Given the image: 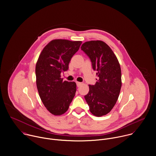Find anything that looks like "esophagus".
Segmentation results:
<instances>
[{"instance_id": "esophagus-1", "label": "esophagus", "mask_w": 156, "mask_h": 156, "mask_svg": "<svg viewBox=\"0 0 156 156\" xmlns=\"http://www.w3.org/2000/svg\"><path fill=\"white\" fill-rule=\"evenodd\" d=\"M76 84H77V87H80L82 85V83L79 82H76Z\"/></svg>"}]
</instances>
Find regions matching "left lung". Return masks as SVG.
I'll list each match as a JSON object with an SVG mask.
<instances>
[{
    "mask_svg": "<svg viewBox=\"0 0 156 156\" xmlns=\"http://www.w3.org/2000/svg\"><path fill=\"white\" fill-rule=\"evenodd\" d=\"M90 58L98 76L95 85H89L85 99L90 112L100 117L108 113L115 106L121 88V71L117 57L104 41H90L81 48Z\"/></svg>",
    "mask_w": 156,
    "mask_h": 156,
    "instance_id": "left-lung-1",
    "label": "left lung"
}]
</instances>
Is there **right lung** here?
Instances as JSON below:
<instances>
[{"instance_id":"obj_1","label":"right lung","mask_w":156,"mask_h":156,"mask_svg":"<svg viewBox=\"0 0 156 156\" xmlns=\"http://www.w3.org/2000/svg\"><path fill=\"white\" fill-rule=\"evenodd\" d=\"M81 44L80 41L53 40L43 48L37 60L38 91L44 105L54 115L65 113L76 94V82L63 81L61 73L68 69L71 59Z\"/></svg>"}]
</instances>
